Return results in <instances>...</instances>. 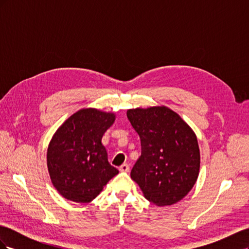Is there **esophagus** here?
Returning a JSON list of instances; mask_svg holds the SVG:
<instances>
[{"instance_id":"obj_1","label":"esophagus","mask_w":249,"mask_h":249,"mask_svg":"<svg viewBox=\"0 0 249 249\" xmlns=\"http://www.w3.org/2000/svg\"><path fill=\"white\" fill-rule=\"evenodd\" d=\"M119 170L122 171V172H129V171H130V166H129V164H126V163L123 164L122 166L119 167Z\"/></svg>"}]
</instances>
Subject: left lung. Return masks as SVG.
Wrapping results in <instances>:
<instances>
[{
	"label": "left lung",
	"instance_id": "8db88e82",
	"mask_svg": "<svg viewBox=\"0 0 249 249\" xmlns=\"http://www.w3.org/2000/svg\"><path fill=\"white\" fill-rule=\"evenodd\" d=\"M141 141V156L131 171L144 197L156 206L184 198L196 182L200 154L191 127L167 107L126 112Z\"/></svg>",
	"mask_w": 249,
	"mask_h": 249
}]
</instances>
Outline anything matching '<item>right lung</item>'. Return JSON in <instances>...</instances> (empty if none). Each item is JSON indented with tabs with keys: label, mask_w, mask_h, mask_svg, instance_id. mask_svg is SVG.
Instances as JSON below:
<instances>
[{
	"label": "right lung",
	"mask_w": 249,
	"mask_h": 249,
	"mask_svg": "<svg viewBox=\"0 0 249 249\" xmlns=\"http://www.w3.org/2000/svg\"><path fill=\"white\" fill-rule=\"evenodd\" d=\"M115 115L96 109L72 114L53 136L47 154L52 183L66 199L86 203L101 193L118 170L102 144Z\"/></svg>",
	"instance_id": "obj_1"
}]
</instances>
